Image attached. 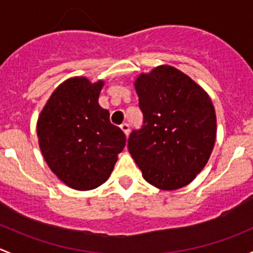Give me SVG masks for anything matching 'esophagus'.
<instances>
[{"mask_svg": "<svg viewBox=\"0 0 253 253\" xmlns=\"http://www.w3.org/2000/svg\"><path fill=\"white\" fill-rule=\"evenodd\" d=\"M121 129L123 130V132H124V134H126V136H127V135H129V131H130V126H129V124H127V123L122 124V126H121Z\"/></svg>", "mask_w": 253, "mask_h": 253, "instance_id": "esophagus-1", "label": "esophagus"}]
</instances>
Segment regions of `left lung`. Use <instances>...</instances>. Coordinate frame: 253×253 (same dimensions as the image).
<instances>
[{"label":"left lung","instance_id":"1","mask_svg":"<svg viewBox=\"0 0 253 253\" xmlns=\"http://www.w3.org/2000/svg\"><path fill=\"white\" fill-rule=\"evenodd\" d=\"M144 114L127 148L147 183L161 190L190 184L213 151L217 118L210 96L179 69L158 66L134 83Z\"/></svg>","mask_w":253,"mask_h":253}]
</instances>
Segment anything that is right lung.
<instances>
[{
	"mask_svg": "<svg viewBox=\"0 0 253 253\" xmlns=\"http://www.w3.org/2000/svg\"><path fill=\"white\" fill-rule=\"evenodd\" d=\"M103 80L70 78L52 92L36 131L43 158L59 180L75 190H92L111 175L126 135L98 105Z\"/></svg>",
	"mask_w": 253,
	"mask_h": 253,
	"instance_id": "add662e5",
	"label": "right lung"
}]
</instances>
